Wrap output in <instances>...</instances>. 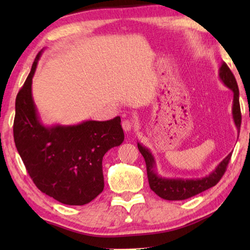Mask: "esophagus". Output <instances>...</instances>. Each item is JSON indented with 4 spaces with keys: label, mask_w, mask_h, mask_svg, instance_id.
<instances>
[{
    "label": "esophagus",
    "mask_w": 250,
    "mask_h": 250,
    "mask_svg": "<svg viewBox=\"0 0 250 250\" xmlns=\"http://www.w3.org/2000/svg\"><path fill=\"white\" fill-rule=\"evenodd\" d=\"M122 128H124L125 133L131 132V129H132V122L129 120H124L122 121Z\"/></svg>",
    "instance_id": "1"
}]
</instances>
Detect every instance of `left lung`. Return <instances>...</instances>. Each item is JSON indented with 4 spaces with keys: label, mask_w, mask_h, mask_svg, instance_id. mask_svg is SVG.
<instances>
[{
    "label": "left lung",
    "mask_w": 250,
    "mask_h": 250,
    "mask_svg": "<svg viewBox=\"0 0 250 250\" xmlns=\"http://www.w3.org/2000/svg\"><path fill=\"white\" fill-rule=\"evenodd\" d=\"M218 77L221 82L227 88L234 92V99H232L231 115L234 119V124L237 131L240 130L242 124V115H240L239 105V90L234 75L228 68L225 62H222L218 70ZM138 149L141 152L143 158L146 160L147 180H149L150 188L156 195L167 201H182L195 196L197 194L206 191L218 183L222 179L226 167L229 162L231 153L228 154L225 159L221 161V163L211 171L208 175L204 177H197V179H183V177H164L161 176L156 171V162L152 152L146 146H142L138 142Z\"/></svg>",
    "instance_id": "8db88e82"
}]
</instances>
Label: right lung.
<instances>
[{"label": "right lung", "mask_w": 250, "mask_h": 250, "mask_svg": "<svg viewBox=\"0 0 250 250\" xmlns=\"http://www.w3.org/2000/svg\"><path fill=\"white\" fill-rule=\"evenodd\" d=\"M44 49L37 54L15 100L14 141L35 185L66 205H84L104 191V155L125 140L120 117L78 125H45L32 95Z\"/></svg>", "instance_id": "1"}]
</instances>
